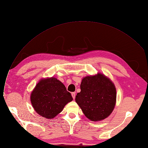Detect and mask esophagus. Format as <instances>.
Here are the masks:
<instances>
[{"label": "esophagus", "instance_id": "34e87169", "mask_svg": "<svg viewBox=\"0 0 148 148\" xmlns=\"http://www.w3.org/2000/svg\"><path fill=\"white\" fill-rule=\"evenodd\" d=\"M72 97H73V99H75V96H76V92H72Z\"/></svg>", "mask_w": 148, "mask_h": 148}]
</instances>
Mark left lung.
I'll return each mask as SVG.
<instances>
[{
	"label": "left lung",
	"mask_w": 148,
	"mask_h": 148,
	"mask_svg": "<svg viewBox=\"0 0 148 148\" xmlns=\"http://www.w3.org/2000/svg\"><path fill=\"white\" fill-rule=\"evenodd\" d=\"M81 92L75 100L86 117L92 121L103 120L114 109L116 92L112 82L103 74L85 77L81 84Z\"/></svg>",
	"instance_id": "8db88e82"
}]
</instances>
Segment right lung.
I'll use <instances>...</instances> for the list:
<instances>
[{"instance_id":"1","label":"right lung","mask_w":148,"mask_h":148,"mask_svg":"<svg viewBox=\"0 0 148 148\" xmlns=\"http://www.w3.org/2000/svg\"><path fill=\"white\" fill-rule=\"evenodd\" d=\"M30 100L39 115L51 119L62 112L73 98L64 84L53 77L42 79L37 84L31 94Z\"/></svg>"}]
</instances>
